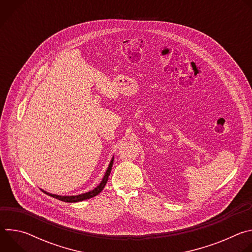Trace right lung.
Returning a JSON list of instances; mask_svg holds the SVG:
<instances>
[{
  "mask_svg": "<svg viewBox=\"0 0 252 252\" xmlns=\"http://www.w3.org/2000/svg\"><path fill=\"white\" fill-rule=\"evenodd\" d=\"M113 163H114V157L109 164V166H107V169L101 179L100 184L94 188V189L88 191V192H85V193H81V194H78V195H58V194H53V193H50V192H47L46 190L44 189H41L43 192L47 193L48 195L54 197V198H57L59 200H62V201H64V202H79V201H83L85 199H89V198H92L95 195H97L102 189L103 188L105 187L106 185V182L107 179H109V176H110V173H111V170H112V166H113Z\"/></svg>",
  "mask_w": 252,
  "mask_h": 252,
  "instance_id": "add662e5",
  "label": "right lung"
}]
</instances>
